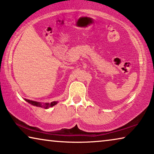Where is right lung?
Returning a JSON list of instances; mask_svg holds the SVG:
<instances>
[{"label": "right lung", "instance_id": "obj_1", "mask_svg": "<svg viewBox=\"0 0 154 154\" xmlns=\"http://www.w3.org/2000/svg\"><path fill=\"white\" fill-rule=\"evenodd\" d=\"M25 101H27L28 103H30L31 105H32V106H37V107H44V108L47 109L48 108H50V107H53V106H55V105H56L57 103V101H53L51 102V103H46L45 104H42L40 102H37V101H31V100H29V99H25Z\"/></svg>", "mask_w": 154, "mask_h": 154}]
</instances>
